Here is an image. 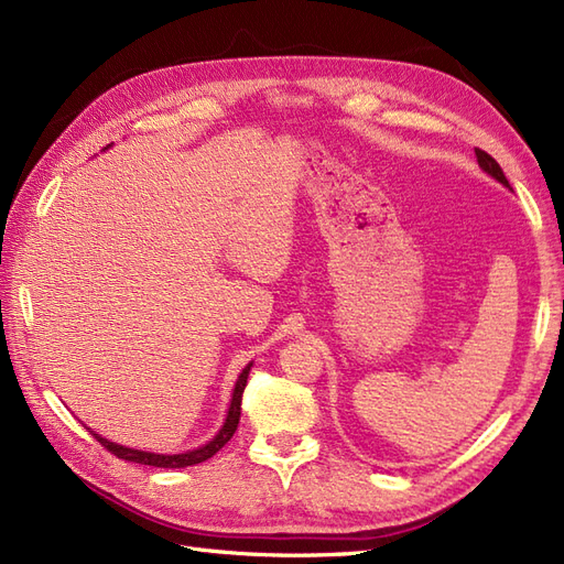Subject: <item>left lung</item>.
I'll return each mask as SVG.
<instances>
[{
    "label": "left lung",
    "instance_id": "1",
    "mask_svg": "<svg viewBox=\"0 0 564 564\" xmlns=\"http://www.w3.org/2000/svg\"><path fill=\"white\" fill-rule=\"evenodd\" d=\"M475 155H477V164H480L491 178H497L499 183H503L506 187H510V185H508V178L503 176V172H501V166H499L497 160H494L491 155H487V152L480 150V148H475Z\"/></svg>",
    "mask_w": 564,
    "mask_h": 564
}]
</instances>
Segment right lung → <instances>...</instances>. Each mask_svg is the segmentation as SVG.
<instances>
[{
	"label": "right lung",
	"mask_w": 564,
	"mask_h": 564,
	"mask_svg": "<svg viewBox=\"0 0 564 564\" xmlns=\"http://www.w3.org/2000/svg\"><path fill=\"white\" fill-rule=\"evenodd\" d=\"M249 369H251V362L242 369L240 379H237L235 383V390H232V400H230V406H228V416H226V423L220 425V431L216 433V437H212L207 445H202L199 449H193V452H185V454H152V452H141V449H129V447H122V445H115V442L100 437L98 433L89 431L100 445H104L110 454H115L117 458H124V460H133V464H141V466H155V468H185V466H195V464H202V460L212 458L220 447L226 445V442L235 435L237 431V423H240V412H242V392H245V386H247V379H249Z\"/></svg>",
	"instance_id": "1"
}]
</instances>
